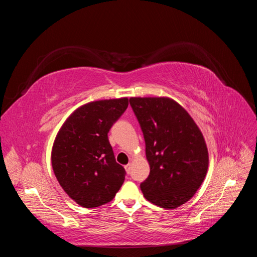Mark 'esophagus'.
I'll use <instances>...</instances> for the list:
<instances>
[{
	"instance_id": "esophagus-1",
	"label": "esophagus",
	"mask_w": 257,
	"mask_h": 257,
	"mask_svg": "<svg viewBox=\"0 0 257 257\" xmlns=\"http://www.w3.org/2000/svg\"><path fill=\"white\" fill-rule=\"evenodd\" d=\"M124 168H125V170H126V173H127V174H130V173H131V164L125 165V166H124Z\"/></svg>"
}]
</instances>
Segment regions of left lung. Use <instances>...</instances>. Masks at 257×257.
I'll use <instances>...</instances> for the list:
<instances>
[{
    "instance_id": "1",
    "label": "left lung",
    "mask_w": 257,
    "mask_h": 257,
    "mask_svg": "<svg viewBox=\"0 0 257 257\" xmlns=\"http://www.w3.org/2000/svg\"><path fill=\"white\" fill-rule=\"evenodd\" d=\"M143 131L150 174L141 189L150 203L175 209L191 199L207 174L209 158L196 123L174 99L131 97Z\"/></svg>"
}]
</instances>
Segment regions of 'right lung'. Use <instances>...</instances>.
<instances>
[{"label":"right lung","mask_w":257,"mask_h":257,"mask_svg":"<svg viewBox=\"0 0 257 257\" xmlns=\"http://www.w3.org/2000/svg\"><path fill=\"white\" fill-rule=\"evenodd\" d=\"M127 106L126 97L85 104L69 115L56 137L53 173L81 207L109 203L124 182L125 169L115 162L108 133Z\"/></svg>","instance_id":"right-lung-1"}]
</instances>
